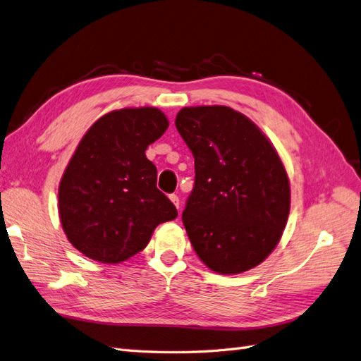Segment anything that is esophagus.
Masks as SVG:
<instances>
[{"mask_svg": "<svg viewBox=\"0 0 361 361\" xmlns=\"http://www.w3.org/2000/svg\"><path fill=\"white\" fill-rule=\"evenodd\" d=\"M169 197H170L171 203H173L174 206H176V207H178V209H179V197H178V195H176V194H170V195H169Z\"/></svg>", "mask_w": 361, "mask_h": 361, "instance_id": "1", "label": "esophagus"}]
</instances>
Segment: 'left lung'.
<instances>
[{
	"mask_svg": "<svg viewBox=\"0 0 361 361\" xmlns=\"http://www.w3.org/2000/svg\"><path fill=\"white\" fill-rule=\"evenodd\" d=\"M174 123L194 157V190L182 214L194 251L218 274L257 267L279 244L290 209L276 147L231 106H185Z\"/></svg>",
	"mask_w": 361,
	"mask_h": 361,
	"instance_id": "8db88e82",
	"label": "left lung"
}]
</instances>
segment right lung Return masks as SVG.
<instances>
[{
	"instance_id": "obj_1",
	"label": "right lung",
	"mask_w": 361,
	"mask_h": 361,
	"mask_svg": "<svg viewBox=\"0 0 361 361\" xmlns=\"http://www.w3.org/2000/svg\"><path fill=\"white\" fill-rule=\"evenodd\" d=\"M167 128L158 108H122L97 118L81 138L59 185V215L84 256L120 264L149 244L158 224L178 216L146 158Z\"/></svg>"
}]
</instances>
